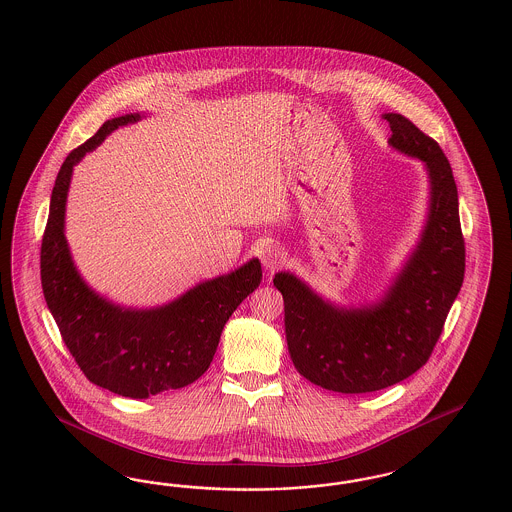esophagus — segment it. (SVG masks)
Wrapping results in <instances>:
<instances>
[{"label": "esophagus", "instance_id": "1", "mask_svg": "<svg viewBox=\"0 0 512 512\" xmlns=\"http://www.w3.org/2000/svg\"><path fill=\"white\" fill-rule=\"evenodd\" d=\"M259 257H261V263L265 266L268 272H274L278 266L284 263V251L282 247L276 246V244H268L259 251Z\"/></svg>", "mask_w": 512, "mask_h": 512}]
</instances>
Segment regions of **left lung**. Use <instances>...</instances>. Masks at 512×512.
Returning <instances> with one entry per match:
<instances>
[{"instance_id":"left-lung-1","label":"left lung","mask_w":512,"mask_h":512,"mask_svg":"<svg viewBox=\"0 0 512 512\" xmlns=\"http://www.w3.org/2000/svg\"><path fill=\"white\" fill-rule=\"evenodd\" d=\"M389 144L425 164L430 198L415 249L385 295L362 307H337L291 272H278L293 366L322 389L362 394L396 385L427 364L463 286L465 240L457 186L442 148L402 114H383Z\"/></svg>"}]
</instances>
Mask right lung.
<instances>
[{"label": "right lung", "instance_id": "add662e5", "mask_svg": "<svg viewBox=\"0 0 512 512\" xmlns=\"http://www.w3.org/2000/svg\"><path fill=\"white\" fill-rule=\"evenodd\" d=\"M141 118V114H125L104 122L89 141L66 156L53 186L41 240L43 297L64 345L91 383L127 398L183 389L202 377L228 318L263 278L259 259H251L156 308L114 305L85 284L64 236L74 165L114 129Z\"/></svg>", "mask_w": 512, "mask_h": 512}]
</instances>
